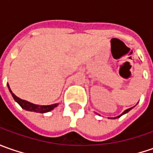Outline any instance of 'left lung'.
<instances>
[{"label": "left lung", "mask_w": 153, "mask_h": 153, "mask_svg": "<svg viewBox=\"0 0 153 153\" xmlns=\"http://www.w3.org/2000/svg\"><path fill=\"white\" fill-rule=\"evenodd\" d=\"M132 108H133V107H131V108H128V109H127V110H125V111H123V112L122 114L119 115L118 117H114V119H116V118H118V117H120L121 116H123V114H125V113H127V112H128V111H130V110H131V109H132ZM111 118L112 119L113 117H111Z\"/></svg>", "instance_id": "8db88e82"}]
</instances>
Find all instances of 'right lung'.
Returning a JSON list of instances; mask_svg holds the SVG:
<instances>
[{
    "mask_svg": "<svg viewBox=\"0 0 153 153\" xmlns=\"http://www.w3.org/2000/svg\"><path fill=\"white\" fill-rule=\"evenodd\" d=\"M7 87H8L9 91L12 94V96L13 97L15 101L18 103L22 108L26 110V111L40 112V113H45V112H48V111H50L52 110H53L59 105V104H53V105H35V104H32V103L28 102L26 100H21L20 98L17 97L12 92L8 84H7Z\"/></svg>",
    "mask_w": 153,
    "mask_h": 153,
    "instance_id": "add662e5",
    "label": "right lung"
}]
</instances>
